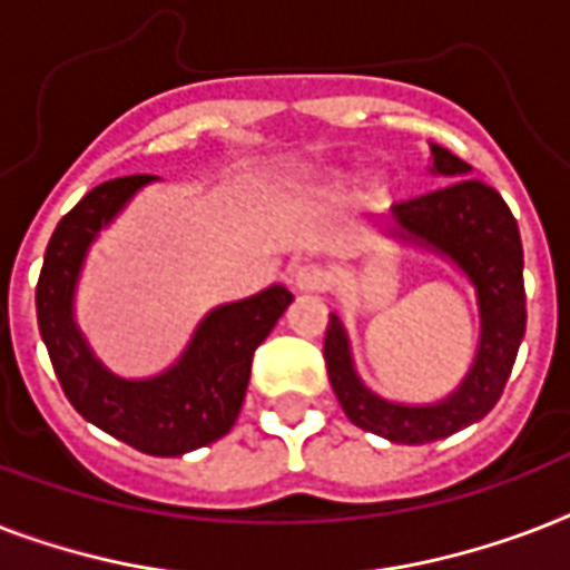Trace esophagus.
Masks as SVG:
<instances>
[{
    "mask_svg": "<svg viewBox=\"0 0 570 570\" xmlns=\"http://www.w3.org/2000/svg\"><path fill=\"white\" fill-rule=\"evenodd\" d=\"M328 268L322 266V263H302V266L295 268V286L302 293H322L328 286Z\"/></svg>",
    "mask_w": 570,
    "mask_h": 570,
    "instance_id": "34e87169",
    "label": "esophagus"
}]
</instances>
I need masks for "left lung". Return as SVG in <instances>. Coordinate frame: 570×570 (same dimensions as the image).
<instances>
[{
    "instance_id": "left-lung-1",
    "label": "left lung",
    "mask_w": 570,
    "mask_h": 570,
    "mask_svg": "<svg viewBox=\"0 0 570 570\" xmlns=\"http://www.w3.org/2000/svg\"><path fill=\"white\" fill-rule=\"evenodd\" d=\"M434 171L443 177L468 174L450 150L432 145ZM402 239H416L441 250L476 284L482 311V340L476 364L455 393L438 405L407 407L373 396L361 384L348 357L346 331L331 313L325 331V364L340 405L357 429L393 443H429L476 423L503 396L518 346L527 331L523 248L518 222L505 200L479 180H450L434 191L407 197L393 206Z\"/></svg>"
}]
</instances>
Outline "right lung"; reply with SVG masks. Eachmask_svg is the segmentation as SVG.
<instances>
[{
  "label": "right lung",
  "mask_w": 570,
  "mask_h": 570,
  "mask_svg": "<svg viewBox=\"0 0 570 570\" xmlns=\"http://www.w3.org/2000/svg\"><path fill=\"white\" fill-rule=\"evenodd\" d=\"M147 180L150 174H129L100 183L58 222L43 254L35 304L40 337L70 405L138 452L183 455L230 432L248 390L254 352L293 304V295L272 286L213 311L180 364L159 379L124 381L102 370L73 325L76 275L97 230Z\"/></svg>",
  "instance_id": "right-lung-1"
}]
</instances>
